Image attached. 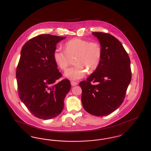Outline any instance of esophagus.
Returning <instances> with one entry per match:
<instances>
[{
	"instance_id": "34e87169",
	"label": "esophagus",
	"mask_w": 151,
	"mask_h": 151,
	"mask_svg": "<svg viewBox=\"0 0 151 151\" xmlns=\"http://www.w3.org/2000/svg\"><path fill=\"white\" fill-rule=\"evenodd\" d=\"M71 84L72 86H77L78 84V83L77 82H75V81H71Z\"/></svg>"
}]
</instances>
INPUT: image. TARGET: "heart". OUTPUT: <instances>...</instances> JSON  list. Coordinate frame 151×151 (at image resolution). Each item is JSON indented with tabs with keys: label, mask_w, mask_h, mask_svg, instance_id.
Listing matches in <instances>:
<instances>
[{
	"label": "heart",
	"mask_w": 151,
	"mask_h": 151,
	"mask_svg": "<svg viewBox=\"0 0 151 151\" xmlns=\"http://www.w3.org/2000/svg\"><path fill=\"white\" fill-rule=\"evenodd\" d=\"M65 49H56L53 54L55 62L63 71L65 70L75 58V65L65 72V76L76 80L83 78L86 74L94 71L100 63L102 47L97 42L79 38L71 39L65 44Z\"/></svg>",
	"instance_id": "1"
}]
</instances>
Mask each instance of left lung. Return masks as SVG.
<instances>
[{
	"mask_svg": "<svg viewBox=\"0 0 151 151\" xmlns=\"http://www.w3.org/2000/svg\"><path fill=\"white\" fill-rule=\"evenodd\" d=\"M102 47L97 68L81 81V102L91 114L101 116L111 113L123 102L131 80L129 56L121 42L110 34L93 32Z\"/></svg>",
	"mask_w": 151,
	"mask_h": 151,
	"instance_id": "left-lung-1",
	"label": "left lung"
}]
</instances>
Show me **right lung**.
Instances as JSON below:
<instances>
[{
    "label": "right lung",
    "mask_w": 151,
    "mask_h": 151,
    "mask_svg": "<svg viewBox=\"0 0 151 151\" xmlns=\"http://www.w3.org/2000/svg\"><path fill=\"white\" fill-rule=\"evenodd\" d=\"M65 37L41 35L24 45L16 69L19 96L37 118L47 120L59 115L64 100L71 89L65 79L56 83L62 74L57 68L53 54L56 45Z\"/></svg>",
    "instance_id": "right-lung-1"
}]
</instances>
